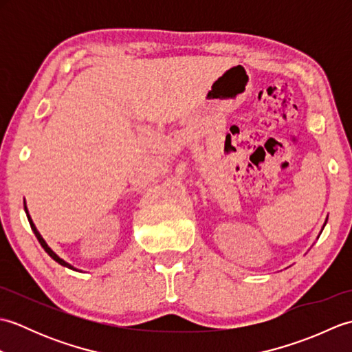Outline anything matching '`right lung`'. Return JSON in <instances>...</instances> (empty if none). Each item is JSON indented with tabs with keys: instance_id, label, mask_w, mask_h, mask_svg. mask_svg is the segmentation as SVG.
<instances>
[{
	"instance_id": "1",
	"label": "right lung",
	"mask_w": 352,
	"mask_h": 352,
	"mask_svg": "<svg viewBox=\"0 0 352 352\" xmlns=\"http://www.w3.org/2000/svg\"><path fill=\"white\" fill-rule=\"evenodd\" d=\"M24 208H25V213H27V218H28V222H30V227H32V230H33V233L36 234V237H37V241H39V243L42 245V248L45 250V251H47L48 252V256L52 258V260H56L57 261V263L58 265H62V266H66V267H69V269H74L69 263H66V261L65 260H62L60 257H58L57 256V254L54 252V251H52L51 248H50V246L47 245V242H45L43 241V239H42V236L39 234V231H37L36 230V227H34V223H33V221H32V218H30V214H28V210H27V206H25V203H24ZM76 271H77V269H76Z\"/></svg>"
}]
</instances>
